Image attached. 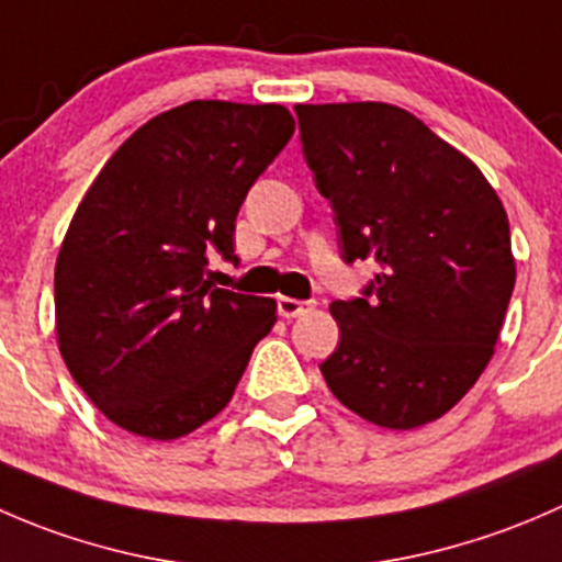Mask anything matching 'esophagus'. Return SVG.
I'll return each mask as SVG.
<instances>
[{
    "mask_svg": "<svg viewBox=\"0 0 562 562\" xmlns=\"http://www.w3.org/2000/svg\"><path fill=\"white\" fill-rule=\"evenodd\" d=\"M315 307V302H299V299H291V296H280L277 299V310H280L282 317H299L304 313H310V310Z\"/></svg>",
    "mask_w": 562,
    "mask_h": 562,
    "instance_id": "obj_1",
    "label": "esophagus"
}]
</instances>
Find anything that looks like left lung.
<instances>
[{
	"instance_id": "obj_1",
	"label": "left lung",
	"mask_w": 562,
	"mask_h": 562,
	"mask_svg": "<svg viewBox=\"0 0 562 562\" xmlns=\"http://www.w3.org/2000/svg\"><path fill=\"white\" fill-rule=\"evenodd\" d=\"M304 157L348 263L372 258L364 299L334 302L321 364L348 411L386 429L435 422L495 353L517 263L495 187L422 119L389 103L296 105Z\"/></svg>"
}]
</instances>
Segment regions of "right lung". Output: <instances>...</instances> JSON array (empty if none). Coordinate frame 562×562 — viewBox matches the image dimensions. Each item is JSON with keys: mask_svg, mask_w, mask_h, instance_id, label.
I'll return each mask as SVG.
<instances>
[{"mask_svg": "<svg viewBox=\"0 0 562 562\" xmlns=\"http://www.w3.org/2000/svg\"><path fill=\"white\" fill-rule=\"evenodd\" d=\"M293 130L285 105L192 100L135 130L78 203L54 271L56 339L116 427L173 440L234 396L277 302L212 288L206 252L236 260L239 206Z\"/></svg>", "mask_w": 562, "mask_h": 562, "instance_id": "1", "label": "right lung"}]
</instances>
